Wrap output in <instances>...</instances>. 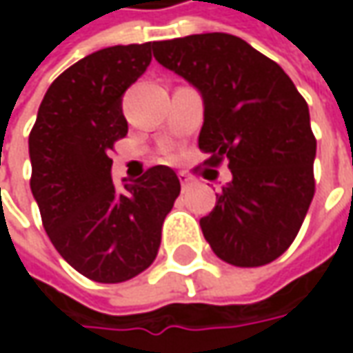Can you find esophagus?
I'll return each instance as SVG.
<instances>
[{
  "label": "esophagus",
  "instance_id": "34e87169",
  "mask_svg": "<svg viewBox=\"0 0 353 353\" xmlns=\"http://www.w3.org/2000/svg\"><path fill=\"white\" fill-rule=\"evenodd\" d=\"M179 181L183 184V190H188L190 186H194V179L186 172H179Z\"/></svg>",
  "mask_w": 353,
  "mask_h": 353
}]
</instances>
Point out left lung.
<instances>
[{
    "instance_id": "8db88e82",
    "label": "left lung",
    "mask_w": 353,
    "mask_h": 353,
    "mask_svg": "<svg viewBox=\"0 0 353 353\" xmlns=\"http://www.w3.org/2000/svg\"><path fill=\"white\" fill-rule=\"evenodd\" d=\"M153 54L204 98V165L225 161L232 170V183L200 220L212 251L236 267L275 261L291 248L314 196L308 103L277 62L234 34L155 41Z\"/></svg>"
}]
</instances>
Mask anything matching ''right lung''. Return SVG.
Returning <instances> with one entry per match:
<instances>
[{
	"instance_id": "right-lung-1",
	"label": "right lung",
	"mask_w": 353,
	"mask_h": 353,
	"mask_svg": "<svg viewBox=\"0 0 353 353\" xmlns=\"http://www.w3.org/2000/svg\"><path fill=\"white\" fill-rule=\"evenodd\" d=\"M151 64V43L96 50L66 68L29 133L31 192L62 259L98 283H123L155 261L161 228L181 194L174 170L112 181L114 143L128 135L121 96Z\"/></svg>"
}]
</instances>
